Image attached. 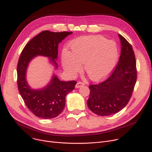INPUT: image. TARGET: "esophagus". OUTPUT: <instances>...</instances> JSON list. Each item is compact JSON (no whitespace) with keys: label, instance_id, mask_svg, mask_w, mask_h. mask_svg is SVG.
<instances>
[{"label":"esophagus","instance_id":"34e87169","mask_svg":"<svg viewBox=\"0 0 152 152\" xmlns=\"http://www.w3.org/2000/svg\"><path fill=\"white\" fill-rule=\"evenodd\" d=\"M84 86V83L83 82H77V84H76V88H79V87H81L82 86Z\"/></svg>","mask_w":152,"mask_h":152}]
</instances>
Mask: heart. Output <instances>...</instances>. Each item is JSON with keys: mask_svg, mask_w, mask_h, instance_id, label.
I'll return each mask as SVG.
<instances>
[{"mask_svg": "<svg viewBox=\"0 0 152 152\" xmlns=\"http://www.w3.org/2000/svg\"><path fill=\"white\" fill-rule=\"evenodd\" d=\"M71 53L62 52L63 66L69 73L75 74L84 70L90 79L98 81L106 77L117 62L119 52L116 44L101 36L79 37L70 43Z\"/></svg>", "mask_w": 152, "mask_h": 152, "instance_id": "obj_1", "label": "heart"}]
</instances>
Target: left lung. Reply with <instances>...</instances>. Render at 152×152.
Instances as JSON below:
<instances>
[{
	"instance_id": "obj_1",
	"label": "left lung",
	"mask_w": 152,
	"mask_h": 152,
	"mask_svg": "<svg viewBox=\"0 0 152 152\" xmlns=\"http://www.w3.org/2000/svg\"><path fill=\"white\" fill-rule=\"evenodd\" d=\"M121 55L112 73L97 84H90L87 105L99 116L115 114L128 103L136 83L137 73L135 54L131 44L119 34Z\"/></svg>"
}]
</instances>
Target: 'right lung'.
<instances>
[{"instance_id":"1","label":"right lung","mask_w":152,"mask_h":152,"mask_svg":"<svg viewBox=\"0 0 152 152\" xmlns=\"http://www.w3.org/2000/svg\"><path fill=\"white\" fill-rule=\"evenodd\" d=\"M72 32L55 33L43 31L29 41L24 47L17 65V84L19 92L28 108L35 116L44 119L58 116L65 106V97L75 89L76 81H61L54 76L45 88L33 90L26 81L29 62L36 55L50 57L57 67L58 44Z\"/></svg>"}]
</instances>
